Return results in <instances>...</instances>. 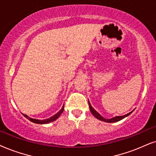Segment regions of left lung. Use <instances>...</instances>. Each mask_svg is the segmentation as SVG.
Returning a JSON list of instances; mask_svg holds the SVG:
<instances>
[{
    "label": "left lung",
    "instance_id": "1",
    "mask_svg": "<svg viewBox=\"0 0 156 156\" xmlns=\"http://www.w3.org/2000/svg\"><path fill=\"white\" fill-rule=\"evenodd\" d=\"M88 104H89V108H90V111L91 113L93 115H94V117H95L96 118H98V120H102V121H104V122H107V123H115V122H118L119 121V120H121L122 119H123V118H125L126 117H127L128 115H129L130 114H131L133 111L130 112L129 113L126 114V115H122V116H115V117H113L112 118H110V119H106V118H103L102 116H101L100 114L98 113V112L95 111L94 108H93V107L91 106L90 102H89L88 101Z\"/></svg>",
    "mask_w": 156,
    "mask_h": 156
}]
</instances>
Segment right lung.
Masks as SVG:
<instances>
[{"label": "right lung", "instance_id": "1", "mask_svg": "<svg viewBox=\"0 0 156 156\" xmlns=\"http://www.w3.org/2000/svg\"><path fill=\"white\" fill-rule=\"evenodd\" d=\"M64 110V105L63 106L62 108L61 109V111H60L59 112H58V113L56 114H55V115L52 116V117L48 118V119H45V120H38V119H34V118H31L30 117H28V115H26V114H23L25 117H26V118H28V119L29 120H30L31 122H33V123H38V124H45V123H51V122H53L54 121V120H55L57 119L59 117L60 115H61V114L63 113Z\"/></svg>", "mask_w": 156, "mask_h": 156}]
</instances>
